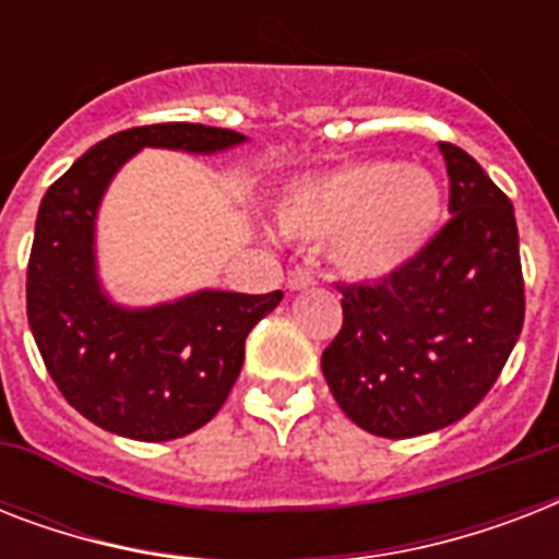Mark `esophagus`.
Instances as JSON below:
<instances>
[{"mask_svg":"<svg viewBox=\"0 0 559 559\" xmlns=\"http://www.w3.org/2000/svg\"><path fill=\"white\" fill-rule=\"evenodd\" d=\"M313 284H316V275L310 270H301V266L289 270V275H287L289 289H307V287H313Z\"/></svg>","mask_w":559,"mask_h":559,"instance_id":"obj_1","label":"esophagus"}]
</instances>
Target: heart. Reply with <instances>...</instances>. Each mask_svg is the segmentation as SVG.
Listing matches in <instances>:
<instances>
[{
	"label": "heart",
	"mask_w": 559,
	"mask_h": 559,
	"mask_svg": "<svg viewBox=\"0 0 559 559\" xmlns=\"http://www.w3.org/2000/svg\"><path fill=\"white\" fill-rule=\"evenodd\" d=\"M441 188L424 168L348 162L296 179L278 202V223L296 240H331L345 275L389 278L415 258L441 219Z\"/></svg>",
	"instance_id": "heart-1"
}]
</instances>
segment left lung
I'll return each mask as SVG.
<instances>
[{
  "label": "left lung",
  "mask_w": 559,
  "mask_h": 559,
  "mask_svg": "<svg viewBox=\"0 0 559 559\" xmlns=\"http://www.w3.org/2000/svg\"><path fill=\"white\" fill-rule=\"evenodd\" d=\"M450 211L389 278L336 284L342 328L322 354L342 412L380 438L455 424L499 380L525 322L511 200L469 153L441 142Z\"/></svg>",
  "instance_id": "1"
}]
</instances>
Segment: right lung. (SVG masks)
Wrapping results in <instances>:
<instances>
[{
  "mask_svg": "<svg viewBox=\"0 0 559 559\" xmlns=\"http://www.w3.org/2000/svg\"><path fill=\"white\" fill-rule=\"evenodd\" d=\"M237 142L235 130L188 121L121 130L83 153L39 202L25 275L31 333L66 403L107 432L174 441L209 424L243 368L249 331L284 298L281 289H205L177 305L121 310L95 281V211L135 151L211 153Z\"/></svg>",
  "mask_w": 559,
  "mask_h": 559,
  "instance_id": "1",
  "label": "right lung"
}]
</instances>
